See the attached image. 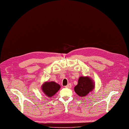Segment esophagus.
Returning a JSON list of instances; mask_svg holds the SVG:
<instances>
[{"label": "esophagus", "instance_id": "34e87169", "mask_svg": "<svg viewBox=\"0 0 129 129\" xmlns=\"http://www.w3.org/2000/svg\"><path fill=\"white\" fill-rule=\"evenodd\" d=\"M71 83H69L67 85H66L65 86V88H71Z\"/></svg>", "mask_w": 129, "mask_h": 129}]
</instances>
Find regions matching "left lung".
Segmentation results:
<instances>
[{"mask_svg":"<svg viewBox=\"0 0 129 129\" xmlns=\"http://www.w3.org/2000/svg\"><path fill=\"white\" fill-rule=\"evenodd\" d=\"M94 87L93 81L89 77H80L78 84L74 88L75 91L78 96L84 97L89 92L93 90Z\"/></svg>","mask_w":129,"mask_h":129,"instance_id":"obj_1","label":"left lung"}]
</instances>
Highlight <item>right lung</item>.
<instances>
[{"instance_id": "obj_1", "label": "right lung", "mask_w": 129, "mask_h": 129, "mask_svg": "<svg viewBox=\"0 0 129 129\" xmlns=\"http://www.w3.org/2000/svg\"><path fill=\"white\" fill-rule=\"evenodd\" d=\"M60 86L54 82H46L42 85V89L46 95L51 97L59 90Z\"/></svg>"}]
</instances>
